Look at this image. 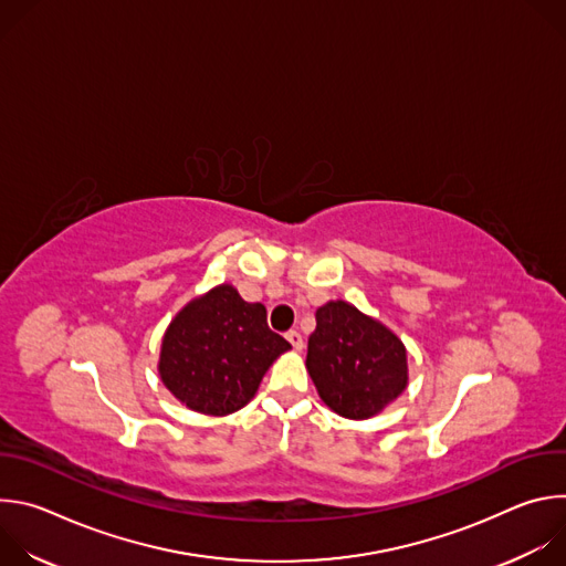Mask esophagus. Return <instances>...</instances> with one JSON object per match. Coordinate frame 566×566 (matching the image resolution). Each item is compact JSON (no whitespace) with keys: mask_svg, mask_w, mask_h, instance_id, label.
<instances>
[{"mask_svg":"<svg viewBox=\"0 0 566 566\" xmlns=\"http://www.w3.org/2000/svg\"><path fill=\"white\" fill-rule=\"evenodd\" d=\"M286 340L291 343V347H293L295 352H300V349L304 347V340H302V336H300L297 332H289V334H286Z\"/></svg>","mask_w":566,"mask_h":566,"instance_id":"esophagus-1","label":"esophagus"}]
</instances>
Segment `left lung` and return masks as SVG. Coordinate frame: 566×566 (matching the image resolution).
<instances>
[{
    "mask_svg": "<svg viewBox=\"0 0 566 566\" xmlns=\"http://www.w3.org/2000/svg\"><path fill=\"white\" fill-rule=\"evenodd\" d=\"M306 369L319 398L354 421L378 415L408 387L406 345L343 300L315 311Z\"/></svg>",
    "mask_w": 566,
    "mask_h": 566,
    "instance_id": "obj_1",
    "label": "left lung"
}]
</instances>
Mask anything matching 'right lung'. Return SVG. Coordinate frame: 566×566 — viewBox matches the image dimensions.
<instances>
[{
  "mask_svg": "<svg viewBox=\"0 0 566 566\" xmlns=\"http://www.w3.org/2000/svg\"><path fill=\"white\" fill-rule=\"evenodd\" d=\"M291 345L269 329L266 306L221 284L186 304L160 345L158 374L186 408L226 417L255 396L273 360Z\"/></svg>",
  "mask_w": 566,
  "mask_h": 566,
  "instance_id": "1",
  "label": "right lung"
}]
</instances>
